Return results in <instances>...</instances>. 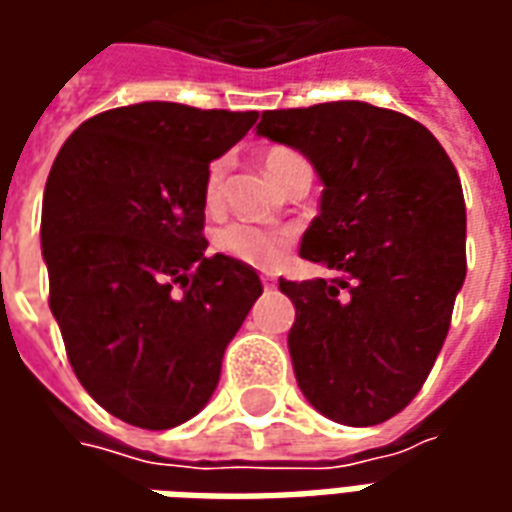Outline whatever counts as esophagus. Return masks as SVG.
<instances>
[{
	"label": "esophagus",
	"mask_w": 512,
	"mask_h": 512,
	"mask_svg": "<svg viewBox=\"0 0 512 512\" xmlns=\"http://www.w3.org/2000/svg\"><path fill=\"white\" fill-rule=\"evenodd\" d=\"M263 288H266V290H274V288H277V285H274V279L263 277Z\"/></svg>",
	"instance_id": "1"
}]
</instances>
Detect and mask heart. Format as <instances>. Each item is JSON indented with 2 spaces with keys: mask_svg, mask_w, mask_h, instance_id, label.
I'll return each instance as SVG.
<instances>
[{
  "mask_svg": "<svg viewBox=\"0 0 512 512\" xmlns=\"http://www.w3.org/2000/svg\"><path fill=\"white\" fill-rule=\"evenodd\" d=\"M296 164H304V158L290 150V147H271L266 153V169L271 178L282 183ZM224 180H227V158H213L205 172V183H202V202L208 211H216L224 200ZM296 241V233L290 227H279V230H268V227H255L246 222H230L216 230L213 244L222 255L233 257L238 263L252 268H277L285 255H288L290 244Z\"/></svg>",
  "mask_w": 512,
  "mask_h": 512,
  "instance_id": "obj_1",
  "label": "heart"
}]
</instances>
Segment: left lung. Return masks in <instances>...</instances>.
<instances>
[{
    "instance_id": "1",
    "label": "left lung",
    "mask_w": 512,
    "mask_h": 512,
    "mask_svg": "<svg viewBox=\"0 0 512 512\" xmlns=\"http://www.w3.org/2000/svg\"><path fill=\"white\" fill-rule=\"evenodd\" d=\"M257 134L296 147L323 180L301 257L334 277L279 279L296 307V381L323 417L386 422L425 384L466 277L458 172L422 123L362 101L263 112Z\"/></svg>"
}]
</instances>
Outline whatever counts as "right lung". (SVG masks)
<instances>
[{
    "instance_id": "add662e5",
    "label": "right lung",
    "mask_w": 512,
    "mask_h": 512,
    "mask_svg": "<svg viewBox=\"0 0 512 512\" xmlns=\"http://www.w3.org/2000/svg\"><path fill=\"white\" fill-rule=\"evenodd\" d=\"M257 112L169 101L84 120L54 158L40 244L68 362L112 417L167 430L200 411L263 293L255 268L205 257L202 183Z\"/></svg>"
}]
</instances>
